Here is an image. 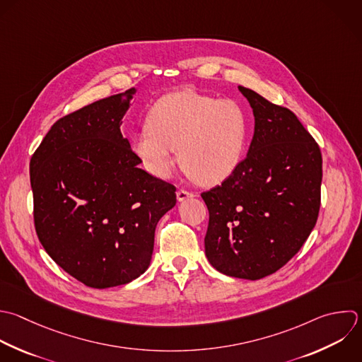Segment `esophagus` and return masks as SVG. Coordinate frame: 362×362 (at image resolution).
<instances>
[{"label": "esophagus", "mask_w": 362, "mask_h": 362, "mask_svg": "<svg viewBox=\"0 0 362 362\" xmlns=\"http://www.w3.org/2000/svg\"><path fill=\"white\" fill-rule=\"evenodd\" d=\"M194 197H197L194 192H191V191H187V189H182V188H180L178 191H177V199L181 202V201H185V199H188V198H194Z\"/></svg>", "instance_id": "obj_1"}]
</instances>
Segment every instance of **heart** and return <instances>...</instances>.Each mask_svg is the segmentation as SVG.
I'll use <instances>...</instances> for the list:
<instances>
[{
  "instance_id": "heart-1",
  "label": "heart",
  "mask_w": 362,
  "mask_h": 362,
  "mask_svg": "<svg viewBox=\"0 0 362 362\" xmlns=\"http://www.w3.org/2000/svg\"><path fill=\"white\" fill-rule=\"evenodd\" d=\"M147 126L132 137V147L153 175L167 178L178 157L187 174L202 185L229 178L243 160L249 122L232 99L180 90L158 99Z\"/></svg>"
}]
</instances>
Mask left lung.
Masks as SVG:
<instances>
[{
    "mask_svg": "<svg viewBox=\"0 0 362 362\" xmlns=\"http://www.w3.org/2000/svg\"><path fill=\"white\" fill-rule=\"evenodd\" d=\"M238 89L253 109L255 133L238 170L201 194L209 211L205 255L226 276L257 280L283 267L311 233L322 158L291 110Z\"/></svg>",
    "mask_w": 362,
    "mask_h": 362,
    "instance_id": "8db88e82",
    "label": "left lung"
}]
</instances>
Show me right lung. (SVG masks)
Listing matches in <instances>:
<instances>
[{
    "label": "right lung",
    "instance_id": "obj_1",
    "mask_svg": "<svg viewBox=\"0 0 362 362\" xmlns=\"http://www.w3.org/2000/svg\"><path fill=\"white\" fill-rule=\"evenodd\" d=\"M134 93L64 116L30 163L40 242L58 266L95 288L126 284L147 270L156 226L177 202L175 187L139 168L120 132Z\"/></svg>",
    "mask_w": 362,
    "mask_h": 362
}]
</instances>
